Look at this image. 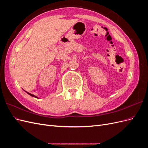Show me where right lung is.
<instances>
[{
  "label": "right lung",
  "mask_w": 148,
  "mask_h": 148,
  "mask_svg": "<svg viewBox=\"0 0 148 148\" xmlns=\"http://www.w3.org/2000/svg\"><path fill=\"white\" fill-rule=\"evenodd\" d=\"M26 93H28V95H30V96H32V97H36V98H38V99H39V98L37 97V96H34V95H32V94H31V93H29V92H26V91H25Z\"/></svg>",
  "instance_id": "obj_1"
}]
</instances>
